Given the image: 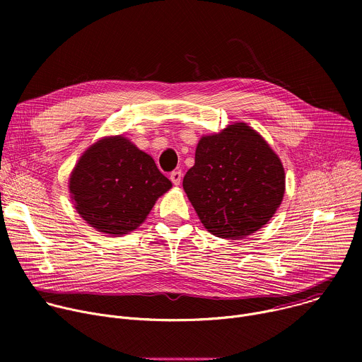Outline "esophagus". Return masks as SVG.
Segmentation results:
<instances>
[{
    "label": "esophagus",
    "mask_w": 362,
    "mask_h": 362,
    "mask_svg": "<svg viewBox=\"0 0 362 362\" xmlns=\"http://www.w3.org/2000/svg\"><path fill=\"white\" fill-rule=\"evenodd\" d=\"M182 176H183L182 170H175V172H172V173H170V180H172V183H173L175 186H179L180 182H182Z\"/></svg>",
    "instance_id": "esophagus-1"
}]
</instances>
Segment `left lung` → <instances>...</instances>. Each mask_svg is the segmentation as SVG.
<instances>
[{
  "label": "left lung",
  "mask_w": 362,
  "mask_h": 362,
  "mask_svg": "<svg viewBox=\"0 0 362 362\" xmlns=\"http://www.w3.org/2000/svg\"><path fill=\"white\" fill-rule=\"evenodd\" d=\"M183 189L208 232L235 240L275 215L285 193V170L268 141L239 122L200 137Z\"/></svg>",
  "instance_id": "obj_1"
}]
</instances>
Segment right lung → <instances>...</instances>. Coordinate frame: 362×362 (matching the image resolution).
I'll return each mask as SVG.
<instances>
[{
  "label": "right lung",
  "mask_w": 362,
  "mask_h": 362,
  "mask_svg": "<svg viewBox=\"0 0 362 362\" xmlns=\"http://www.w3.org/2000/svg\"><path fill=\"white\" fill-rule=\"evenodd\" d=\"M170 187L150 154L122 134L101 137L87 147L69 179L77 214L110 236L137 229Z\"/></svg>",
  "instance_id": "right-lung-1"
}]
</instances>
